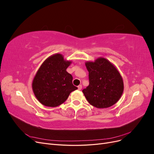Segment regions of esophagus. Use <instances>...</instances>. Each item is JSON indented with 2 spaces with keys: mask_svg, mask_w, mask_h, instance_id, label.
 Instances as JSON below:
<instances>
[{
  "mask_svg": "<svg viewBox=\"0 0 154 154\" xmlns=\"http://www.w3.org/2000/svg\"><path fill=\"white\" fill-rule=\"evenodd\" d=\"M82 85H78V90H81V89H82Z\"/></svg>",
  "mask_w": 154,
  "mask_h": 154,
  "instance_id": "1",
  "label": "esophagus"
}]
</instances>
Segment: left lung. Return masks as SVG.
Masks as SVG:
<instances>
[{
  "label": "left lung",
  "instance_id": "8db88e82",
  "mask_svg": "<svg viewBox=\"0 0 154 154\" xmlns=\"http://www.w3.org/2000/svg\"><path fill=\"white\" fill-rule=\"evenodd\" d=\"M89 85L82 91L88 103L98 109L114 105L122 96L124 85L120 73L108 60L87 62Z\"/></svg>",
  "mask_w": 154,
  "mask_h": 154
}]
</instances>
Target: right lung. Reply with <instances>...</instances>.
I'll return each instance as SVG.
<instances>
[{"instance_id": "1", "label": "right lung", "mask_w": 154, "mask_h": 154, "mask_svg": "<svg viewBox=\"0 0 154 154\" xmlns=\"http://www.w3.org/2000/svg\"><path fill=\"white\" fill-rule=\"evenodd\" d=\"M71 61H66L61 54L46 59L37 71L32 83L35 96L40 103L55 107L66 101L70 93L78 89L72 84V76L67 72Z\"/></svg>"}]
</instances>
